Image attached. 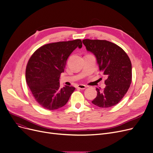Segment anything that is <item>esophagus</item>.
Wrapping results in <instances>:
<instances>
[{
	"mask_svg": "<svg viewBox=\"0 0 153 153\" xmlns=\"http://www.w3.org/2000/svg\"><path fill=\"white\" fill-rule=\"evenodd\" d=\"M77 87L79 88V89H85V88L87 87V86L85 85H84V84H80V85H78Z\"/></svg>",
	"mask_w": 153,
	"mask_h": 153,
	"instance_id": "1",
	"label": "esophagus"
}]
</instances>
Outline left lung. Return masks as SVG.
Masks as SVG:
<instances>
[{
    "label": "left lung",
    "instance_id": "obj_1",
    "mask_svg": "<svg viewBox=\"0 0 153 153\" xmlns=\"http://www.w3.org/2000/svg\"><path fill=\"white\" fill-rule=\"evenodd\" d=\"M86 50L95 56L100 71L107 77L105 89L96 88L97 95L92 103L100 108L113 107L121 100L130 86L131 61L118 45L107 40H82Z\"/></svg>",
    "mask_w": 153,
    "mask_h": 153
}]
</instances>
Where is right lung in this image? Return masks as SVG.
Here are the masks:
<instances>
[{
	"instance_id": "add662e5",
	"label": "right lung",
	"mask_w": 153,
	"mask_h": 153,
	"mask_svg": "<svg viewBox=\"0 0 153 153\" xmlns=\"http://www.w3.org/2000/svg\"><path fill=\"white\" fill-rule=\"evenodd\" d=\"M82 46L79 39L49 43L38 48L31 56L26 68V81L35 99L44 108L56 110L68 102L75 87L60 88L59 79L70 54Z\"/></svg>"
}]
</instances>
